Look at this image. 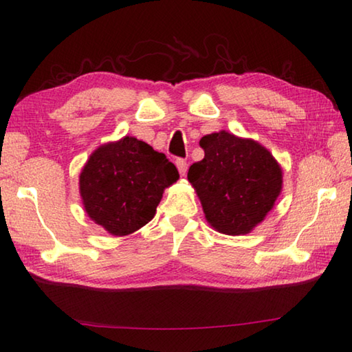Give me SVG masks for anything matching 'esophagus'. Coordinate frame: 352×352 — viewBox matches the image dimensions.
I'll return each mask as SVG.
<instances>
[{
    "label": "esophagus",
    "instance_id": "obj_1",
    "mask_svg": "<svg viewBox=\"0 0 352 352\" xmlns=\"http://www.w3.org/2000/svg\"><path fill=\"white\" fill-rule=\"evenodd\" d=\"M175 166H177L178 172H180V175H184V174H186V170H188V163L184 162L183 158H177V160H175Z\"/></svg>",
    "mask_w": 352,
    "mask_h": 352
}]
</instances>
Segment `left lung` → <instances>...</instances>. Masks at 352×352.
Wrapping results in <instances>:
<instances>
[{
	"label": "left lung",
	"mask_w": 352,
	"mask_h": 352,
	"mask_svg": "<svg viewBox=\"0 0 352 352\" xmlns=\"http://www.w3.org/2000/svg\"><path fill=\"white\" fill-rule=\"evenodd\" d=\"M205 158L189 168L205 217L228 236L252 231L265 219L283 189L281 166L258 141L222 132L200 140Z\"/></svg>",
	"instance_id": "8db88e82"
}]
</instances>
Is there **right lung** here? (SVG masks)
Returning a JSON list of instances; mask_svg holds the SVG:
<instances>
[{"mask_svg":"<svg viewBox=\"0 0 352 352\" xmlns=\"http://www.w3.org/2000/svg\"><path fill=\"white\" fill-rule=\"evenodd\" d=\"M178 177L164 153L124 136L90 155L79 190L88 217L113 236H127L151 222L164 189Z\"/></svg>","mask_w":352,"mask_h":352,"instance_id":"add662e5","label":"right lung"}]
</instances>
